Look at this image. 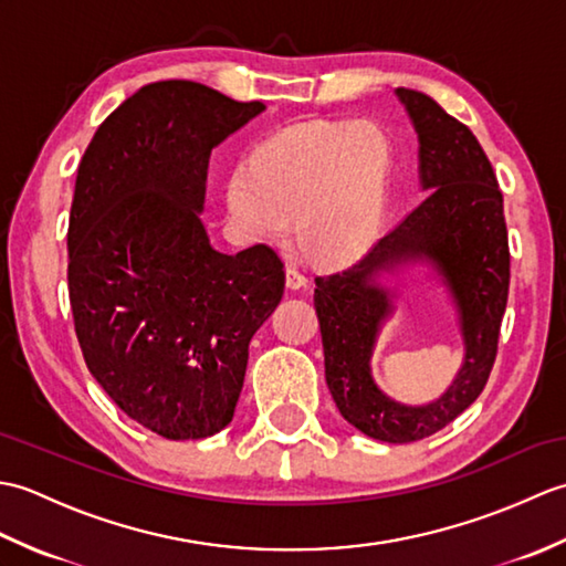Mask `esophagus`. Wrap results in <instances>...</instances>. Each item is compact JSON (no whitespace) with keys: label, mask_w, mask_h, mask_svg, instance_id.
I'll return each mask as SVG.
<instances>
[{"label":"esophagus","mask_w":566,"mask_h":566,"mask_svg":"<svg viewBox=\"0 0 566 566\" xmlns=\"http://www.w3.org/2000/svg\"><path fill=\"white\" fill-rule=\"evenodd\" d=\"M286 286H290V290H302V286H306V274L298 270V268H294V264H286Z\"/></svg>","instance_id":"34e87169"}]
</instances>
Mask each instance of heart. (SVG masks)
Segmentation results:
<instances>
[{
	"label": "heart",
	"instance_id": "b5f03b06",
	"mask_svg": "<svg viewBox=\"0 0 566 566\" xmlns=\"http://www.w3.org/2000/svg\"><path fill=\"white\" fill-rule=\"evenodd\" d=\"M394 140L377 122L284 128L226 179V207L245 238L280 240L292 228L306 255L345 268L375 243L387 216Z\"/></svg>",
	"mask_w": 566,
	"mask_h": 566
}]
</instances>
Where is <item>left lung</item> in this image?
<instances>
[{
  "mask_svg": "<svg viewBox=\"0 0 566 566\" xmlns=\"http://www.w3.org/2000/svg\"><path fill=\"white\" fill-rule=\"evenodd\" d=\"M396 97L418 134V177L428 195L353 268L316 276L314 306L326 381L340 416L369 438L401 444L452 423L486 387L509 302L511 255L503 195L472 130L423 92L399 87ZM416 261L430 263L449 286L465 343L455 381L426 407L389 400L368 365L392 313V291L378 276Z\"/></svg>",
  "mask_w": 566,
  "mask_h": 566,
  "instance_id": "left-lung-1",
  "label": "left lung"
}]
</instances>
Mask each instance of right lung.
<instances>
[{"label":"right lung","instance_id":"obj_1","mask_svg":"<svg viewBox=\"0 0 566 566\" xmlns=\"http://www.w3.org/2000/svg\"><path fill=\"white\" fill-rule=\"evenodd\" d=\"M262 112L199 82H153L109 114L77 167L67 286L84 363L167 440L231 423L248 345L282 302L276 252L223 255L199 216L211 150Z\"/></svg>","mask_w":566,"mask_h":566}]
</instances>
